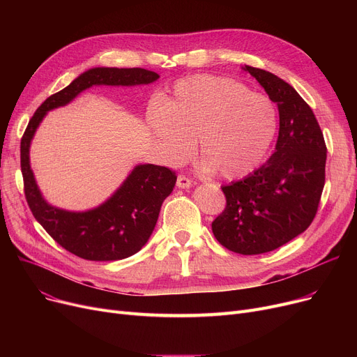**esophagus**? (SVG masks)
<instances>
[{
    "instance_id": "obj_1",
    "label": "esophagus",
    "mask_w": 357,
    "mask_h": 357,
    "mask_svg": "<svg viewBox=\"0 0 357 357\" xmlns=\"http://www.w3.org/2000/svg\"><path fill=\"white\" fill-rule=\"evenodd\" d=\"M176 186H178V188H181V190H188V188H191V186H192V182L186 176L179 175L178 179H176Z\"/></svg>"
}]
</instances>
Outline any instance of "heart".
<instances>
[{
  "label": "heart",
  "mask_w": 357,
  "mask_h": 357,
  "mask_svg": "<svg viewBox=\"0 0 357 357\" xmlns=\"http://www.w3.org/2000/svg\"><path fill=\"white\" fill-rule=\"evenodd\" d=\"M159 153L169 165L190 159L194 142L207 172L240 179L264 162L278 131L272 100L215 75L179 79L147 111Z\"/></svg>",
  "instance_id": "b5f03b06"
}]
</instances>
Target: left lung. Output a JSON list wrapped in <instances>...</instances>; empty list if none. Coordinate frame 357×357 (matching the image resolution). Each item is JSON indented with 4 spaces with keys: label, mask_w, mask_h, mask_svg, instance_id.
<instances>
[{
    "label": "left lung",
    "mask_w": 357,
    "mask_h": 357,
    "mask_svg": "<svg viewBox=\"0 0 357 357\" xmlns=\"http://www.w3.org/2000/svg\"><path fill=\"white\" fill-rule=\"evenodd\" d=\"M278 105L273 155L246 178L222 186L227 207L213 221L224 248L240 255L272 252L312 222L326 181L327 149L312 109L276 75L241 66Z\"/></svg>",
    "instance_id": "left-lung-1"
}]
</instances>
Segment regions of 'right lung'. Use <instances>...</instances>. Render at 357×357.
<instances>
[{"label":"right lung","mask_w":357,"mask_h":357,"mask_svg":"<svg viewBox=\"0 0 357 357\" xmlns=\"http://www.w3.org/2000/svg\"><path fill=\"white\" fill-rule=\"evenodd\" d=\"M159 75L142 68H92L50 96L29 121L22 139V172L29 207L43 229L68 252L86 260H121L137 253L153 233L176 176L165 166L136 165L104 202L85 211L54 207L43 197L30 165V146L49 111L65 107L91 86L153 84Z\"/></svg>","instance_id":"obj_1"}]
</instances>
